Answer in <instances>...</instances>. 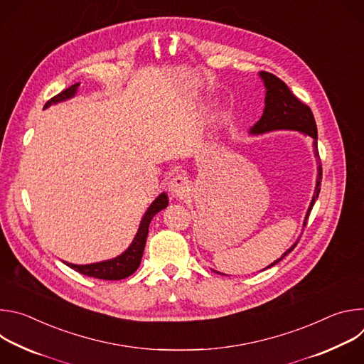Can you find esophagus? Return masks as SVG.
<instances>
[{
    "instance_id": "esophagus-1",
    "label": "esophagus",
    "mask_w": 364,
    "mask_h": 364,
    "mask_svg": "<svg viewBox=\"0 0 364 364\" xmlns=\"http://www.w3.org/2000/svg\"><path fill=\"white\" fill-rule=\"evenodd\" d=\"M188 190V181L183 176H176L168 183V191L173 197H183Z\"/></svg>"
}]
</instances>
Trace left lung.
Returning a JSON list of instances; mask_svg holds the SVG:
<instances>
[{
	"instance_id": "8db88e82",
	"label": "left lung",
	"mask_w": 364,
	"mask_h": 364,
	"mask_svg": "<svg viewBox=\"0 0 364 364\" xmlns=\"http://www.w3.org/2000/svg\"><path fill=\"white\" fill-rule=\"evenodd\" d=\"M261 79L264 80L265 89H267V95H265V108H264V114L252 128H250V134L252 135H261L265 132H271V131H278V129H291V131H299L304 135H308L313 138V145L316 148V157L318 159V148H317V124L314 119L313 112H311L309 107H306L304 102H301L291 90L289 87L285 85V82H282L279 77H277L272 73L268 72H261L259 73ZM318 174H317V184H316V191L313 196V200H311V204L308 207V212L305 215L304 219V228L306 225L308 216L311 209L316 203V200L318 198L320 194V184H321V177H323V168L320 164V159H318V168H317ZM299 240V239H298ZM298 240L279 257L274 264H271L268 268L277 265L278 262H281L282 259L291 253L294 250V247L296 246ZM219 274V272H218Z\"/></svg>"
}]
</instances>
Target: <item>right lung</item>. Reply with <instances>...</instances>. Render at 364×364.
I'll list each match as a JSON object with an SVG mask.
<instances>
[{
    "label": "right lung",
    "instance_id": "add662e5",
    "mask_svg": "<svg viewBox=\"0 0 364 364\" xmlns=\"http://www.w3.org/2000/svg\"><path fill=\"white\" fill-rule=\"evenodd\" d=\"M77 87H79V83H75L70 87L60 92L59 95H56L55 97H51L48 102H46L44 109L48 108L50 105H55V103H59V102L73 97L77 92ZM167 205H168V197L166 193H161L148 207V210L145 212V215L141 220V225L138 228V232H136L132 243L119 256H117L114 259H108V261H102V262L89 264V265H75V264H69V262H65V264L82 275L97 278V279L118 281V279H124V278L132 275L141 264V257L144 253L149 223H151L152 218L160 210L166 209Z\"/></svg>",
    "mask_w": 364,
    "mask_h": 364
}]
</instances>
